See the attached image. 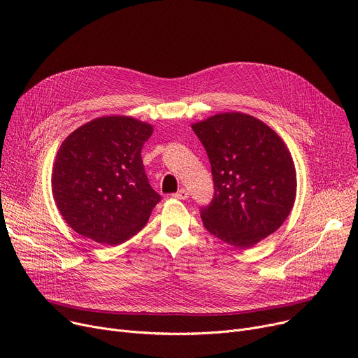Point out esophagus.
Listing matches in <instances>:
<instances>
[{"instance_id": "34e87169", "label": "esophagus", "mask_w": 358, "mask_h": 358, "mask_svg": "<svg viewBox=\"0 0 358 358\" xmlns=\"http://www.w3.org/2000/svg\"><path fill=\"white\" fill-rule=\"evenodd\" d=\"M173 197L177 200H185V199H189V192H187L185 189H180Z\"/></svg>"}]
</instances>
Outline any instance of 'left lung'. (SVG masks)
<instances>
[{
    "mask_svg": "<svg viewBox=\"0 0 358 358\" xmlns=\"http://www.w3.org/2000/svg\"><path fill=\"white\" fill-rule=\"evenodd\" d=\"M208 152L215 197L201 209L204 228L235 248L274 234L296 200V168L275 131L245 113H219L192 124Z\"/></svg>",
    "mask_w": 358,
    "mask_h": 358,
    "instance_id": "obj_1",
    "label": "left lung"
}]
</instances>
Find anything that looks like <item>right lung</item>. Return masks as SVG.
<instances>
[{
    "label": "right lung",
    "instance_id": "right-lung-1",
    "mask_svg": "<svg viewBox=\"0 0 358 358\" xmlns=\"http://www.w3.org/2000/svg\"><path fill=\"white\" fill-rule=\"evenodd\" d=\"M152 131V124L130 116H104L62 142L53 162L52 194L75 232L119 245L145 227L161 200L141 157Z\"/></svg>",
    "mask_w": 358,
    "mask_h": 358
}]
</instances>
